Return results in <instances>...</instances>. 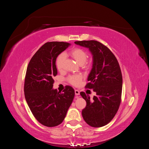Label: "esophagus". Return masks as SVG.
<instances>
[{
    "instance_id": "esophagus-1",
    "label": "esophagus",
    "mask_w": 149,
    "mask_h": 149,
    "mask_svg": "<svg viewBox=\"0 0 149 149\" xmlns=\"http://www.w3.org/2000/svg\"><path fill=\"white\" fill-rule=\"evenodd\" d=\"M74 93H75V95H76V96L79 95V90L75 89V90H74Z\"/></svg>"
}]
</instances>
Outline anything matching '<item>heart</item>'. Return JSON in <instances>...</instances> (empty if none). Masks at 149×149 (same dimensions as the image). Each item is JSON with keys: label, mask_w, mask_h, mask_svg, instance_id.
Segmentation results:
<instances>
[{"label": "heart", "mask_w": 149, "mask_h": 149, "mask_svg": "<svg viewBox=\"0 0 149 149\" xmlns=\"http://www.w3.org/2000/svg\"><path fill=\"white\" fill-rule=\"evenodd\" d=\"M69 55L73 58V59L78 63L79 65H81L86 68H89L91 66V61L87 60L88 53L84 49L81 48H74L72 49L69 52ZM66 55L64 53L60 54L58 56L56 60V66L58 71H62L63 65L65 60ZM82 80V76L81 75H74L70 76L68 78V81L70 84L73 86H78Z\"/></svg>", "instance_id": "1"}]
</instances>
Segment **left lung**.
I'll list each match as a JSON object with an SVG mask.
<instances>
[{
	"label": "left lung",
	"instance_id": "8db88e82",
	"mask_svg": "<svg viewBox=\"0 0 149 149\" xmlns=\"http://www.w3.org/2000/svg\"><path fill=\"white\" fill-rule=\"evenodd\" d=\"M75 44L88 48L93 58V68L85 88L96 93L93 100L84 92L81 96L86 102L82 111L84 120L94 127L110 123L118 112L121 102L123 76L118 60L104 45L96 40L77 41Z\"/></svg>",
	"mask_w": 149,
	"mask_h": 149
}]
</instances>
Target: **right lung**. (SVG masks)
<instances>
[{"mask_svg": "<svg viewBox=\"0 0 149 149\" xmlns=\"http://www.w3.org/2000/svg\"><path fill=\"white\" fill-rule=\"evenodd\" d=\"M63 42L45 43L35 53L26 68L24 94L33 116L40 124L55 127L63 121L74 96V90L66 86L63 93L53 89L57 74L56 60L70 46Z\"/></svg>", "mask_w": 149, "mask_h": 149, "instance_id": "right-lung-1", "label": "right lung"}]
</instances>
